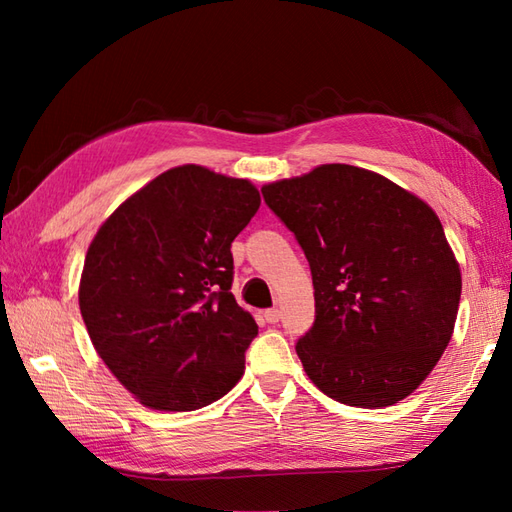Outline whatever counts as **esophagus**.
<instances>
[{
  "label": "esophagus",
  "mask_w": 512,
  "mask_h": 512,
  "mask_svg": "<svg viewBox=\"0 0 512 512\" xmlns=\"http://www.w3.org/2000/svg\"><path fill=\"white\" fill-rule=\"evenodd\" d=\"M264 319H266L268 323H277V321L281 319V312H279L277 308H270V310L264 312Z\"/></svg>",
  "instance_id": "1"
}]
</instances>
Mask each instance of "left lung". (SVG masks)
<instances>
[{
	"mask_svg": "<svg viewBox=\"0 0 512 512\" xmlns=\"http://www.w3.org/2000/svg\"><path fill=\"white\" fill-rule=\"evenodd\" d=\"M262 193L312 270L314 323L297 341L312 383L363 409L413 394L447 350L462 292L436 211L352 165H321Z\"/></svg>",
	"mask_w": 512,
	"mask_h": 512,
	"instance_id": "8db88e82",
	"label": "left lung"
}]
</instances>
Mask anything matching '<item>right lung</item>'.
Listing matches in <instances>:
<instances>
[{
  "label": "right lung",
  "instance_id": "right-lung-1",
  "mask_svg": "<svg viewBox=\"0 0 512 512\" xmlns=\"http://www.w3.org/2000/svg\"><path fill=\"white\" fill-rule=\"evenodd\" d=\"M259 204L248 180L182 165L127 198L94 235L81 317L103 363L145 407L200 409L242 378L257 323L231 292V244Z\"/></svg>",
  "mask_w": 512,
  "mask_h": 512
}]
</instances>
